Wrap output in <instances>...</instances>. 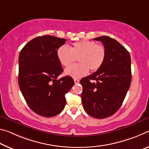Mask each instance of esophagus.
I'll return each mask as SVG.
<instances>
[{
	"label": "esophagus",
	"instance_id": "esophagus-1",
	"mask_svg": "<svg viewBox=\"0 0 149 149\" xmlns=\"http://www.w3.org/2000/svg\"><path fill=\"white\" fill-rule=\"evenodd\" d=\"M74 83H75V84H78V83H79V79H74Z\"/></svg>",
	"mask_w": 149,
	"mask_h": 149
}]
</instances>
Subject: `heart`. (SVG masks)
I'll list each match as a JSON object with an SVG mask.
<instances>
[{"label": "heart", "mask_w": 149, "mask_h": 149, "mask_svg": "<svg viewBox=\"0 0 149 149\" xmlns=\"http://www.w3.org/2000/svg\"><path fill=\"white\" fill-rule=\"evenodd\" d=\"M58 59L62 65L67 67L78 58L79 64L65 69V74L72 78H80L88 74L89 70L96 71L106 59V50L104 45L93 41L83 40L75 42L71 47L63 45L57 52Z\"/></svg>", "instance_id": "1"}]
</instances>
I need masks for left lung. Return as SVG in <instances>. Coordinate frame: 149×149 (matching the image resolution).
<instances>
[{"instance_id":"left-lung-1","label":"left lung","mask_w":149,"mask_h":149,"mask_svg":"<svg viewBox=\"0 0 149 149\" xmlns=\"http://www.w3.org/2000/svg\"><path fill=\"white\" fill-rule=\"evenodd\" d=\"M94 40L103 43L106 59L96 72L80 80L83 88L81 99L88 114L104 119L118 110L130 88L131 57L128 51L113 38L100 36Z\"/></svg>"}]
</instances>
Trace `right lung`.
I'll return each instance as SVG.
<instances>
[{"label": "right lung", "instance_id": "obj_1", "mask_svg": "<svg viewBox=\"0 0 149 149\" xmlns=\"http://www.w3.org/2000/svg\"><path fill=\"white\" fill-rule=\"evenodd\" d=\"M66 40L40 36L26 43L19 55L18 83L26 103L38 115L50 118L64 109L65 95L74 85L69 76L57 77L63 71L57 52Z\"/></svg>", "mask_w": 149, "mask_h": 149}]
</instances>
